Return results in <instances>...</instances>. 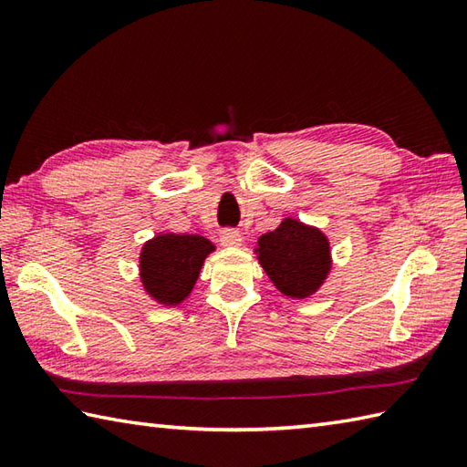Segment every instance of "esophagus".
Instances as JSON below:
<instances>
[{"label":"esophagus","instance_id":"esophagus-1","mask_svg":"<svg viewBox=\"0 0 467 467\" xmlns=\"http://www.w3.org/2000/svg\"><path fill=\"white\" fill-rule=\"evenodd\" d=\"M221 244L223 246H241L243 244V234L234 228H224L221 233Z\"/></svg>","mask_w":467,"mask_h":467}]
</instances>
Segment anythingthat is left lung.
Returning a JSON list of instances; mask_svg holds the SVG:
<instances>
[{
    "instance_id": "1",
    "label": "left lung",
    "mask_w": 467,
    "mask_h": 467,
    "mask_svg": "<svg viewBox=\"0 0 467 467\" xmlns=\"http://www.w3.org/2000/svg\"><path fill=\"white\" fill-rule=\"evenodd\" d=\"M254 254L275 289L296 301L319 291L333 269L329 236L295 216L259 236Z\"/></svg>"
}]
</instances>
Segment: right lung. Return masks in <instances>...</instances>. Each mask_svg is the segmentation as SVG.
Here are the masks:
<instances>
[{
	"label": "right lung",
	"instance_id": "add662e5",
	"mask_svg": "<svg viewBox=\"0 0 467 467\" xmlns=\"http://www.w3.org/2000/svg\"><path fill=\"white\" fill-rule=\"evenodd\" d=\"M216 246L202 234L158 233L138 256L144 293L161 306H178L191 296L206 256Z\"/></svg>",
	"mask_w": 467,
	"mask_h": 467
}]
</instances>
